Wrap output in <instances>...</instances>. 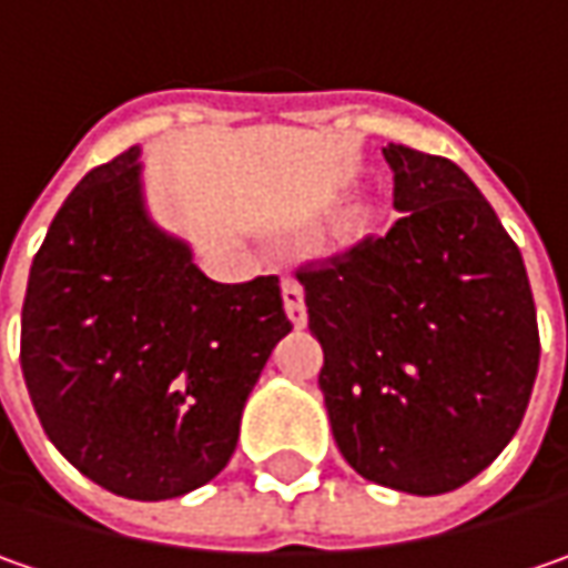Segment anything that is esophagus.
<instances>
[{"label": "esophagus", "instance_id": "esophagus-1", "mask_svg": "<svg viewBox=\"0 0 568 568\" xmlns=\"http://www.w3.org/2000/svg\"><path fill=\"white\" fill-rule=\"evenodd\" d=\"M283 305L288 321L295 327H305L308 324V308H305V288L295 283V280H283Z\"/></svg>", "mask_w": 568, "mask_h": 568}]
</instances>
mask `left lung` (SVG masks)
I'll list each match as a JSON object with an SVG mask.
<instances>
[{"label":"left lung","mask_w":568,"mask_h":568,"mask_svg":"<svg viewBox=\"0 0 568 568\" xmlns=\"http://www.w3.org/2000/svg\"><path fill=\"white\" fill-rule=\"evenodd\" d=\"M378 241L298 273L339 455L413 496L486 470L528 409L540 336L521 251L455 161L387 142Z\"/></svg>","instance_id":"1"}]
</instances>
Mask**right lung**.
Masks as SVG:
<instances>
[{
    "instance_id": "1",
    "label": "right lung",
    "mask_w": 568,
    "mask_h": 568,
    "mask_svg": "<svg viewBox=\"0 0 568 568\" xmlns=\"http://www.w3.org/2000/svg\"><path fill=\"white\" fill-rule=\"evenodd\" d=\"M142 149L88 171L31 263L21 372L47 438L113 496L161 503L235 455L292 331L276 276L215 283L149 212Z\"/></svg>"
}]
</instances>
